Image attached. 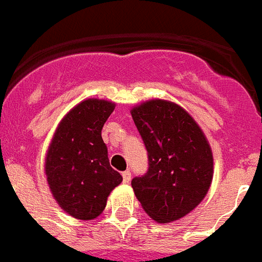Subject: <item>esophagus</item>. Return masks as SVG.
Masks as SVG:
<instances>
[{
	"label": "esophagus",
	"instance_id": "1",
	"mask_svg": "<svg viewBox=\"0 0 262 262\" xmlns=\"http://www.w3.org/2000/svg\"><path fill=\"white\" fill-rule=\"evenodd\" d=\"M129 180H131V171H123V181H124V183H129Z\"/></svg>",
	"mask_w": 262,
	"mask_h": 262
}]
</instances>
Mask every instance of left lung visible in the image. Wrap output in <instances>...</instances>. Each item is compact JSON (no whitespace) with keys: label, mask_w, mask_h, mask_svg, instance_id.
Returning <instances> with one entry per match:
<instances>
[{"label":"left lung","mask_w":262,"mask_h":262,"mask_svg":"<svg viewBox=\"0 0 262 262\" xmlns=\"http://www.w3.org/2000/svg\"><path fill=\"white\" fill-rule=\"evenodd\" d=\"M147 150V171L131 185L143 210L160 223L193 210L210 189L214 160L196 121L173 102L151 100L131 111Z\"/></svg>","instance_id":"1"}]
</instances>
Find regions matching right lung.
Wrapping results in <instances>:
<instances>
[{"mask_svg":"<svg viewBox=\"0 0 262 262\" xmlns=\"http://www.w3.org/2000/svg\"><path fill=\"white\" fill-rule=\"evenodd\" d=\"M115 104L85 100L60 121L46 158V174L54 198L68 214L89 221L101 214L111 190L123 181L108 160L101 138Z\"/></svg>","mask_w":262,"mask_h":262,"instance_id":"1","label":"right lung"}]
</instances>
